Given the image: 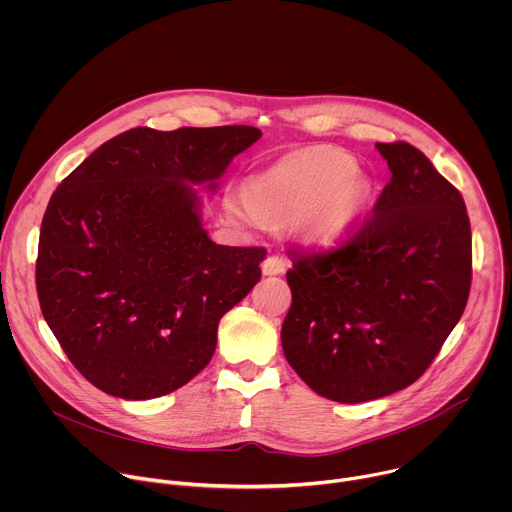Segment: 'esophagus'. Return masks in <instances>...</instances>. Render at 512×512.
Here are the masks:
<instances>
[{
	"instance_id": "1",
	"label": "esophagus",
	"mask_w": 512,
	"mask_h": 512,
	"mask_svg": "<svg viewBox=\"0 0 512 512\" xmlns=\"http://www.w3.org/2000/svg\"><path fill=\"white\" fill-rule=\"evenodd\" d=\"M285 267H287V263H285V259L279 257V255H269V257H265V261L261 263L263 275H279V273L285 271Z\"/></svg>"
}]
</instances>
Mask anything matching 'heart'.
I'll list each match as a JSON object with an SVG mask.
<instances>
[{
    "label": "heart",
    "mask_w": 512,
    "mask_h": 512,
    "mask_svg": "<svg viewBox=\"0 0 512 512\" xmlns=\"http://www.w3.org/2000/svg\"><path fill=\"white\" fill-rule=\"evenodd\" d=\"M373 198L371 180L352 156L334 148L291 152L255 176L249 192L229 198L233 216L251 227L294 218L310 243H336L360 221Z\"/></svg>",
    "instance_id": "1"
}]
</instances>
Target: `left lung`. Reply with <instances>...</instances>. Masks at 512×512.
Wrapping results in <instances>:
<instances>
[{
    "mask_svg": "<svg viewBox=\"0 0 512 512\" xmlns=\"http://www.w3.org/2000/svg\"><path fill=\"white\" fill-rule=\"evenodd\" d=\"M391 182L344 241L294 255L283 354L338 403L373 401L415 383L462 318L472 283L466 204L407 141L377 143Z\"/></svg>",
    "mask_w": 512,
    "mask_h": 512,
    "instance_id": "1",
    "label": "left lung"
}]
</instances>
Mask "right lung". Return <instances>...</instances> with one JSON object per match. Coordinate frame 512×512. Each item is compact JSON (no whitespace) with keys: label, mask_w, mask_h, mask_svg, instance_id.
<instances>
[{"label":"right lung","mask_w":512,"mask_h":512,"mask_svg":"<svg viewBox=\"0 0 512 512\" xmlns=\"http://www.w3.org/2000/svg\"><path fill=\"white\" fill-rule=\"evenodd\" d=\"M251 125L133 127L70 172L46 206L36 289L75 369L121 399H154L210 362L221 318L261 279L263 247L208 239L190 184L223 176Z\"/></svg>","instance_id":"obj_1"}]
</instances>
